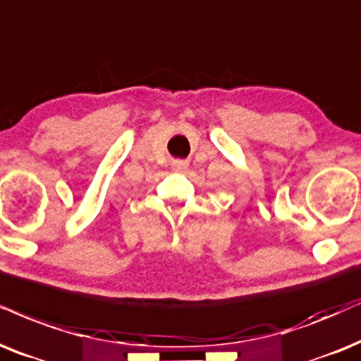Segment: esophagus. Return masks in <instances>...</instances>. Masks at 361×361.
Returning a JSON list of instances; mask_svg holds the SVG:
<instances>
[{"mask_svg":"<svg viewBox=\"0 0 361 361\" xmlns=\"http://www.w3.org/2000/svg\"><path fill=\"white\" fill-rule=\"evenodd\" d=\"M171 168L175 171H185L186 168H188V161H186V159H175V161L171 163Z\"/></svg>","mask_w":361,"mask_h":361,"instance_id":"esophagus-1","label":"esophagus"}]
</instances>
